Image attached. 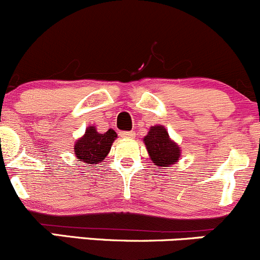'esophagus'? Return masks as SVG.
I'll list each match as a JSON object with an SVG mask.
<instances>
[{
    "label": "esophagus",
    "mask_w": 260,
    "mask_h": 260,
    "mask_svg": "<svg viewBox=\"0 0 260 260\" xmlns=\"http://www.w3.org/2000/svg\"><path fill=\"white\" fill-rule=\"evenodd\" d=\"M121 135V137L123 138H135L136 133L135 131H123V132L119 133Z\"/></svg>",
    "instance_id": "34e87169"
}]
</instances>
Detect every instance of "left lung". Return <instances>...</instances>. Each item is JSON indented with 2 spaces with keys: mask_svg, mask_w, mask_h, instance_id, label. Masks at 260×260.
Returning a JSON list of instances; mask_svg holds the SVG:
<instances>
[{
  "mask_svg": "<svg viewBox=\"0 0 260 260\" xmlns=\"http://www.w3.org/2000/svg\"><path fill=\"white\" fill-rule=\"evenodd\" d=\"M152 162L157 167H168L178 162L180 148L169 138L168 132L162 125H153L143 138Z\"/></svg>",
  "mask_w": 260,
  "mask_h": 260,
  "instance_id": "left-lung-1",
  "label": "left lung"
}]
</instances>
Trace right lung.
Returning <instances> with one entry per match:
<instances>
[{
    "instance_id": "right-lung-1",
    "label": "right lung",
    "mask_w": 260,
    "mask_h": 260,
    "mask_svg": "<svg viewBox=\"0 0 260 260\" xmlns=\"http://www.w3.org/2000/svg\"><path fill=\"white\" fill-rule=\"evenodd\" d=\"M117 138V133L113 129H108L105 133H98L94 125H89L83 137L77 139L75 144V154L77 159L86 163L87 166L102 162L111 151L112 143Z\"/></svg>"
}]
</instances>
